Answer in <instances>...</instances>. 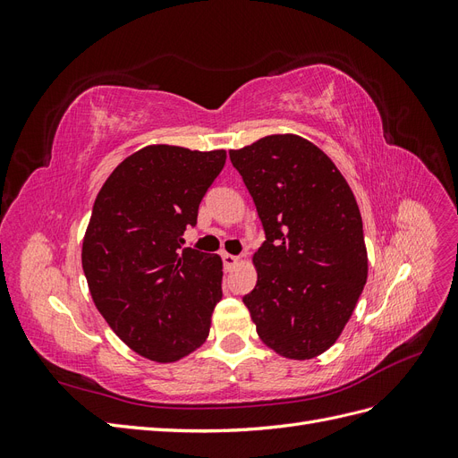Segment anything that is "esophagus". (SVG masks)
<instances>
[{
    "instance_id": "34e87169",
    "label": "esophagus",
    "mask_w": 458,
    "mask_h": 458,
    "mask_svg": "<svg viewBox=\"0 0 458 458\" xmlns=\"http://www.w3.org/2000/svg\"><path fill=\"white\" fill-rule=\"evenodd\" d=\"M221 258H224V266L225 269H233L234 266H239L241 263V258L239 256H233V254H221Z\"/></svg>"
}]
</instances>
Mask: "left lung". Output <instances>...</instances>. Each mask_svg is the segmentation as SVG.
I'll return each mask as SVG.
<instances>
[{
	"instance_id": "8db88e82",
	"label": "left lung",
	"mask_w": 458,
	"mask_h": 458,
	"mask_svg": "<svg viewBox=\"0 0 458 458\" xmlns=\"http://www.w3.org/2000/svg\"><path fill=\"white\" fill-rule=\"evenodd\" d=\"M267 241L252 256L256 288L242 298L259 340L308 361L335 344L369 273L353 191L325 152L294 133L229 150Z\"/></svg>"
}]
</instances>
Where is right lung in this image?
Listing matches in <instances>:
<instances>
[{
    "instance_id": "right-lung-1",
    "label": "right lung",
    "mask_w": 458,
    "mask_h": 458,
    "mask_svg": "<svg viewBox=\"0 0 458 458\" xmlns=\"http://www.w3.org/2000/svg\"><path fill=\"white\" fill-rule=\"evenodd\" d=\"M224 148L147 145L103 183L81 242L91 298L116 336L145 359L175 363L206 342L224 261L182 250Z\"/></svg>"
}]
</instances>
